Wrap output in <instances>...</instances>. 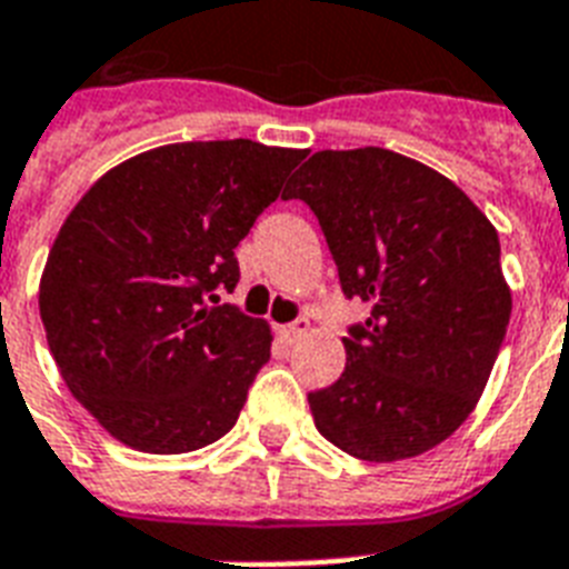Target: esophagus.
<instances>
[{"instance_id":"1","label":"esophagus","mask_w":569,"mask_h":569,"mask_svg":"<svg viewBox=\"0 0 569 569\" xmlns=\"http://www.w3.org/2000/svg\"><path fill=\"white\" fill-rule=\"evenodd\" d=\"M307 328H310V321L301 316V319H295V321H289V325H283V328H280V333H283L289 342H292V339H298L301 333H307Z\"/></svg>"}]
</instances>
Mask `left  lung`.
<instances>
[{
    "label": "left lung",
    "instance_id": "1",
    "mask_svg": "<svg viewBox=\"0 0 569 569\" xmlns=\"http://www.w3.org/2000/svg\"><path fill=\"white\" fill-rule=\"evenodd\" d=\"M328 239L348 301L346 372L312 389L325 440L355 458H416L458 431L485 392L511 292L499 236L463 191L383 147L321 150L286 186Z\"/></svg>",
    "mask_w": 569,
    "mask_h": 569
}]
</instances>
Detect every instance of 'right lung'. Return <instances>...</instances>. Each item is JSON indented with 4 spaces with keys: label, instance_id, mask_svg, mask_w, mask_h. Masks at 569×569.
<instances>
[{
    "label": "right lung",
    "instance_id": "1",
    "mask_svg": "<svg viewBox=\"0 0 569 569\" xmlns=\"http://www.w3.org/2000/svg\"><path fill=\"white\" fill-rule=\"evenodd\" d=\"M303 150L248 138L141 153L76 203L49 250L40 319L61 378L138 451L182 455L230 431L271 330L221 301L236 244Z\"/></svg>",
    "mask_w": 569,
    "mask_h": 569
}]
</instances>
